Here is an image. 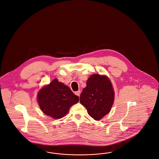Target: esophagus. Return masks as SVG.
I'll list each match as a JSON object with an SVG mask.
<instances>
[{
	"mask_svg": "<svg viewBox=\"0 0 159 159\" xmlns=\"http://www.w3.org/2000/svg\"><path fill=\"white\" fill-rule=\"evenodd\" d=\"M75 94L76 96H78V97L80 96V91H75Z\"/></svg>",
	"mask_w": 159,
	"mask_h": 159,
	"instance_id": "34e87169",
	"label": "esophagus"
}]
</instances>
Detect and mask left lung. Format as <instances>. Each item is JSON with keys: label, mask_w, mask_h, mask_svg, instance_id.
<instances>
[{"label": "left lung", "mask_w": 159, "mask_h": 159, "mask_svg": "<svg viewBox=\"0 0 159 159\" xmlns=\"http://www.w3.org/2000/svg\"><path fill=\"white\" fill-rule=\"evenodd\" d=\"M114 98L115 93L109 78L94 74L89 78L80 101L90 116L98 120L110 111Z\"/></svg>", "instance_id": "left-lung-1"}]
</instances>
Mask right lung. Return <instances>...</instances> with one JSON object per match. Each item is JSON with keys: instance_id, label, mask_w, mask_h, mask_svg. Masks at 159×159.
Masks as SVG:
<instances>
[{"instance_id": "obj_1", "label": "right lung", "mask_w": 159, "mask_h": 159, "mask_svg": "<svg viewBox=\"0 0 159 159\" xmlns=\"http://www.w3.org/2000/svg\"><path fill=\"white\" fill-rule=\"evenodd\" d=\"M37 100L43 113L58 119L65 116L69 108L78 102L79 97L68 86L54 79L40 90Z\"/></svg>"}]
</instances>
